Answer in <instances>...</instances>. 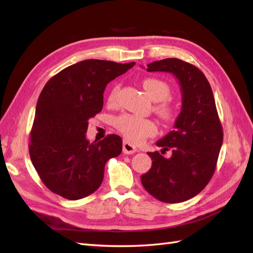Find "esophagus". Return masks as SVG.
Wrapping results in <instances>:
<instances>
[{"mask_svg":"<svg viewBox=\"0 0 253 253\" xmlns=\"http://www.w3.org/2000/svg\"><path fill=\"white\" fill-rule=\"evenodd\" d=\"M123 152H124L125 154H133L137 152V148L130 142H128V141H124V142H123Z\"/></svg>","mask_w":253,"mask_h":253,"instance_id":"34e87169","label":"esophagus"}]
</instances>
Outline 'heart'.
<instances>
[{
    "label": "heart",
    "instance_id": "heart-1",
    "mask_svg": "<svg viewBox=\"0 0 253 253\" xmlns=\"http://www.w3.org/2000/svg\"><path fill=\"white\" fill-rule=\"evenodd\" d=\"M142 85L146 93L154 101H162L156 107L157 113L164 120H172L175 115V108L171 102L166 100L170 96V86L165 81L156 78L145 79L142 82ZM117 91H119L117 86L111 90L108 98L109 103L115 102ZM114 127L127 140L133 143L142 142L146 138L154 136L156 133V124L153 121L131 114H123L116 117L114 120Z\"/></svg>",
    "mask_w": 253,
    "mask_h": 253
}]
</instances>
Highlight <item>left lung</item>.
I'll return each mask as SVG.
<instances>
[{
  "mask_svg": "<svg viewBox=\"0 0 253 253\" xmlns=\"http://www.w3.org/2000/svg\"><path fill=\"white\" fill-rule=\"evenodd\" d=\"M148 71L169 72L179 80L182 109L173 130L156 142L162 154L171 149L172 157L149 152L152 167L141 175V182L158 201L182 203L196 196L212 178L223 142L222 125L212 89L198 68L167 58L148 64Z\"/></svg>",
  "mask_w": 253,
  "mask_h": 253,
  "instance_id": "1",
  "label": "left lung"
}]
</instances>
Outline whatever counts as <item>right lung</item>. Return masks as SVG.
I'll use <instances>...</instances> for the list:
<instances>
[{
	"mask_svg": "<svg viewBox=\"0 0 253 253\" xmlns=\"http://www.w3.org/2000/svg\"><path fill=\"white\" fill-rule=\"evenodd\" d=\"M134 62L89 59L72 64L47 82L39 97L29 153L43 183L70 201L98 190L104 166L122 153L123 141L109 134L89 143L88 120L101 112L107 84Z\"/></svg>",
	"mask_w": 253,
	"mask_h": 253,
	"instance_id": "add662e5",
	"label": "right lung"
}]
</instances>
